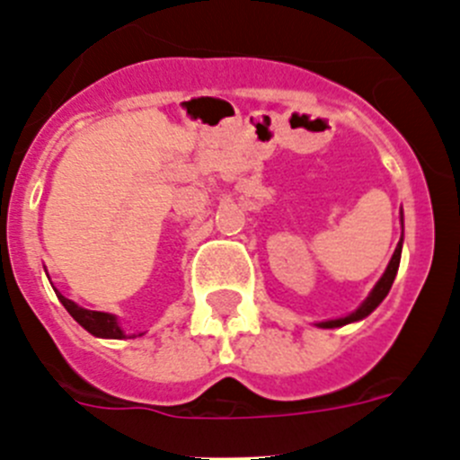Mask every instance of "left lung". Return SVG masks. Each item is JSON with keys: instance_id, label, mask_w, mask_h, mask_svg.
Masks as SVG:
<instances>
[{"instance_id": "left-lung-1", "label": "left lung", "mask_w": 460, "mask_h": 460, "mask_svg": "<svg viewBox=\"0 0 460 460\" xmlns=\"http://www.w3.org/2000/svg\"><path fill=\"white\" fill-rule=\"evenodd\" d=\"M401 252H402V238H401V243H398V247H396V252H394L392 260H389V264H387V269H385L383 278H380V280L376 282V287L372 289V294H369L367 298H365V303L360 305V307L356 309V312H351L349 316H345V318L324 320V323H318V327H323V329H333V327H342V324L356 323V320L367 318L369 314H372L374 309L378 307L380 303H383L385 296L389 294V289H392L394 278H396V273H398V264H401Z\"/></svg>"}]
</instances>
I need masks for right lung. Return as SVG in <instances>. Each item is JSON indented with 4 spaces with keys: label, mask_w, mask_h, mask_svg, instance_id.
I'll return each mask as SVG.
<instances>
[{
    "label": "right lung",
    "mask_w": 460,
    "mask_h": 460,
    "mask_svg": "<svg viewBox=\"0 0 460 460\" xmlns=\"http://www.w3.org/2000/svg\"><path fill=\"white\" fill-rule=\"evenodd\" d=\"M55 294H58L59 303L66 307V312L71 314V316L75 318L77 323H80L88 333H93V336H97V338H124L122 327H119L118 318H115L113 314L91 312V309H84V307H80V305L73 303V300L64 298L59 291H55ZM140 336H142V333H140Z\"/></svg>",
    "instance_id": "obj_1"
}]
</instances>
